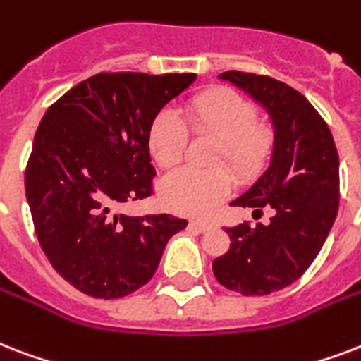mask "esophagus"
Wrapping results in <instances>:
<instances>
[{
	"label": "esophagus",
	"instance_id": "34e87169",
	"mask_svg": "<svg viewBox=\"0 0 361 361\" xmlns=\"http://www.w3.org/2000/svg\"><path fill=\"white\" fill-rule=\"evenodd\" d=\"M189 225H191L192 229L200 231V233H206V231H210L212 227H214V224H210V221H202V219H192Z\"/></svg>",
	"mask_w": 361,
	"mask_h": 361
}]
</instances>
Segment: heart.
<instances>
[{"instance_id":"b5f03b06","label":"heart","mask_w":361,"mask_h":361,"mask_svg":"<svg viewBox=\"0 0 361 361\" xmlns=\"http://www.w3.org/2000/svg\"><path fill=\"white\" fill-rule=\"evenodd\" d=\"M183 115L197 136L217 140L214 164H225L240 181L259 172L274 147V132L257 121V107L231 89H212L185 102ZM187 128L172 109H162L149 126V153L164 170L174 169L185 155ZM233 178L224 166L210 170L181 169L161 183V200L169 210L202 216L229 197Z\"/></svg>"}]
</instances>
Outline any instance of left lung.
Instances as JSON below:
<instances>
[{"label":"left lung","instance_id":"1","mask_svg":"<svg viewBox=\"0 0 361 361\" xmlns=\"http://www.w3.org/2000/svg\"><path fill=\"white\" fill-rule=\"evenodd\" d=\"M271 114V166L233 206L271 208L269 224L227 227L229 250L212 263L217 282L240 295H269L293 284L320 254L339 210V155L334 136L299 90L269 75L225 71Z\"/></svg>","mask_w":361,"mask_h":361}]
</instances>
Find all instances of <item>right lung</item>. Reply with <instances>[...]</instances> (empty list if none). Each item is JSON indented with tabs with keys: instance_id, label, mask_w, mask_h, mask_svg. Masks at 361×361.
I'll return each instance as SVG.
<instances>
[{
	"instance_id": "obj_1",
	"label": "right lung",
	"mask_w": 361,
	"mask_h": 361,
	"mask_svg": "<svg viewBox=\"0 0 361 361\" xmlns=\"http://www.w3.org/2000/svg\"><path fill=\"white\" fill-rule=\"evenodd\" d=\"M195 73L102 71L45 111L26 164V199L41 250L54 271L94 299L147 284L170 236L187 219L125 216L153 195L149 126Z\"/></svg>"
}]
</instances>
